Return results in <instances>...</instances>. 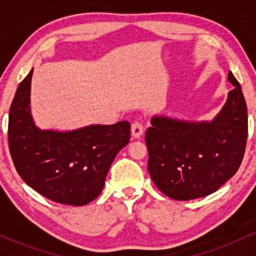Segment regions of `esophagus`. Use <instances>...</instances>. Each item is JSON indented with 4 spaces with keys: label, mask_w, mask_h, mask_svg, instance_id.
<instances>
[{
    "label": "esophagus",
    "mask_w": 256,
    "mask_h": 256,
    "mask_svg": "<svg viewBox=\"0 0 256 256\" xmlns=\"http://www.w3.org/2000/svg\"><path fill=\"white\" fill-rule=\"evenodd\" d=\"M143 134V125L140 122H134L131 125V134L132 138H140Z\"/></svg>",
    "instance_id": "obj_1"
}]
</instances>
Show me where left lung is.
Here are the masks:
<instances>
[{"label":"left lung","mask_w":256,"mask_h":256,"mask_svg":"<svg viewBox=\"0 0 256 256\" xmlns=\"http://www.w3.org/2000/svg\"><path fill=\"white\" fill-rule=\"evenodd\" d=\"M234 89L210 122L154 116L146 132L149 174L158 189L178 201L204 198L237 172L248 137L242 88L231 72Z\"/></svg>","instance_id":"left-lung-1"}]
</instances>
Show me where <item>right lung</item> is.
<instances>
[{"instance_id":"right-lung-1","label":"right lung","mask_w":256,"mask_h":256,"mask_svg":"<svg viewBox=\"0 0 256 256\" xmlns=\"http://www.w3.org/2000/svg\"><path fill=\"white\" fill-rule=\"evenodd\" d=\"M34 68L18 86L10 110L8 143L18 173L44 198L84 206L102 192L116 154L130 140V122L42 130L31 114Z\"/></svg>"}]
</instances>
